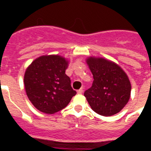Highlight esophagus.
<instances>
[{"label":"esophagus","mask_w":151,"mask_h":151,"mask_svg":"<svg viewBox=\"0 0 151 151\" xmlns=\"http://www.w3.org/2000/svg\"><path fill=\"white\" fill-rule=\"evenodd\" d=\"M83 93V89L81 88V89H79L78 91V94H82Z\"/></svg>","instance_id":"1"}]
</instances>
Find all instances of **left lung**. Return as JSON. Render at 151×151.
<instances>
[{
    "label": "left lung",
    "instance_id": "1",
    "mask_svg": "<svg viewBox=\"0 0 151 151\" xmlns=\"http://www.w3.org/2000/svg\"><path fill=\"white\" fill-rule=\"evenodd\" d=\"M86 63L94 81L84 95L92 110L104 116L118 113L130 98L131 84L125 72L116 63L104 58L91 56Z\"/></svg>",
    "mask_w": 151,
    "mask_h": 151
}]
</instances>
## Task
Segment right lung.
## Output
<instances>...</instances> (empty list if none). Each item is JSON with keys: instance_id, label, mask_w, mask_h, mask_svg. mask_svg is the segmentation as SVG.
Wrapping results in <instances>:
<instances>
[{"instance_id": "obj_1", "label": "right lung", "mask_w": 151, "mask_h": 151, "mask_svg": "<svg viewBox=\"0 0 151 151\" xmlns=\"http://www.w3.org/2000/svg\"><path fill=\"white\" fill-rule=\"evenodd\" d=\"M69 61L63 56L49 55L38 57L26 69L25 90L29 100L43 113L62 110L77 94L65 74Z\"/></svg>"}]
</instances>
